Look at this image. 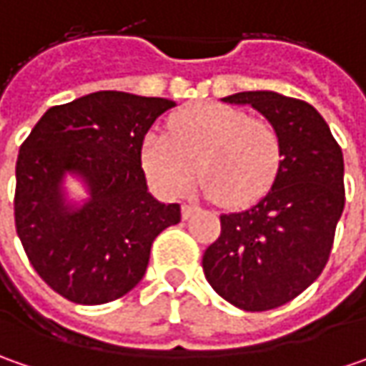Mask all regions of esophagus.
<instances>
[{"instance_id":"esophagus-1","label":"esophagus","mask_w":366,"mask_h":366,"mask_svg":"<svg viewBox=\"0 0 366 366\" xmlns=\"http://www.w3.org/2000/svg\"><path fill=\"white\" fill-rule=\"evenodd\" d=\"M197 212V205H193V204H183L181 205V214H183V218L187 219L191 218L193 214Z\"/></svg>"}]
</instances>
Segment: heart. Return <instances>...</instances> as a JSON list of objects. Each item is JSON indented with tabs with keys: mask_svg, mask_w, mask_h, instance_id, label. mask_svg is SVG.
<instances>
[{
	"mask_svg": "<svg viewBox=\"0 0 366 366\" xmlns=\"http://www.w3.org/2000/svg\"><path fill=\"white\" fill-rule=\"evenodd\" d=\"M281 161L273 124L224 104L187 107L169 122V132L154 130L142 144L144 171L162 195L181 197L199 175L205 195L230 207L260 199Z\"/></svg>",
	"mask_w": 366,
	"mask_h": 366,
	"instance_id": "b5f03b06",
	"label": "heart"
}]
</instances>
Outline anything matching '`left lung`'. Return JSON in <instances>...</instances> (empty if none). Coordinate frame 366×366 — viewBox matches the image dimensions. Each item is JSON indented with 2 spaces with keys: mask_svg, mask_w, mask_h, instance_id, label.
I'll return each mask as SVG.
<instances>
[{
  "mask_svg": "<svg viewBox=\"0 0 366 366\" xmlns=\"http://www.w3.org/2000/svg\"><path fill=\"white\" fill-rule=\"evenodd\" d=\"M224 102L259 109L279 130L283 161L259 204L219 216L222 232L202 264L226 302L267 312L295 300L324 271L345 209V159L328 124L302 99L242 92Z\"/></svg>",
  "mask_w": 366,
  "mask_h": 366,
  "instance_id": "1",
  "label": "left lung"
}]
</instances>
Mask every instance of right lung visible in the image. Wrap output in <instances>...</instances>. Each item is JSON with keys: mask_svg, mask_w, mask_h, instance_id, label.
Instances as JSON below:
<instances>
[{"mask_svg": "<svg viewBox=\"0 0 366 366\" xmlns=\"http://www.w3.org/2000/svg\"><path fill=\"white\" fill-rule=\"evenodd\" d=\"M175 106L162 97L97 92L50 107L16 162L14 218L30 264L69 302L118 300L144 277L154 238L181 222L179 204L157 202L142 171L154 120ZM81 176L90 199L66 204L62 179Z\"/></svg>", "mask_w": 366, "mask_h": 366, "instance_id": "right-lung-1", "label": "right lung"}]
</instances>
